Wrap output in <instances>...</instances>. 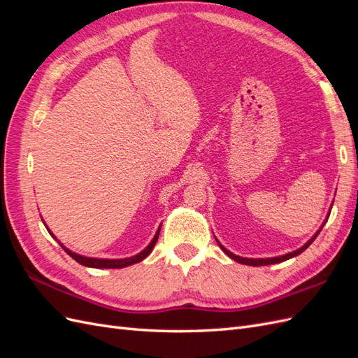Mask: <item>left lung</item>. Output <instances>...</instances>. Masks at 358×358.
Listing matches in <instances>:
<instances>
[{"instance_id": "1", "label": "left lung", "mask_w": 358, "mask_h": 358, "mask_svg": "<svg viewBox=\"0 0 358 358\" xmlns=\"http://www.w3.org/2000/svg\"><path fill=\"white\" fill-rule=\"evenodd\" d=\"M324 225V224H322ZM322 229V227H321ZM321 229L317 231V234L312 237V239L308 242V243H305L303 245L301 248H299L297 251H294V252H289V254H285V255H282V257H273V258H259V259H252V258H243V257H239V255H234L233 252H230L229 249H225L220 242H218V245L221 246V249L222 251L229 255L230 258H233L234 262H237V263H241V264H246V266H267V264H276V263H282V262H285V259H289V258H292V257H296V255H299V254H301L303 251H305V249L317 239V236L320 234V231H321Z\"/></svg>"}]
</instances>
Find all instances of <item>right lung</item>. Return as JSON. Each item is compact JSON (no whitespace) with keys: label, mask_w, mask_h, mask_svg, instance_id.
<instances>
[{"label":"right lung","mask_w":358,"mask_h":358,"mask_svg":"<svg viewBox=\"0 0 358 358\" xmlns=\"http://www.w3.org/2000/svg\"><path fill=\"white\" fill-rule=\"evenodd\" d=\"M52 234V233H50ZM158 234H159V229L155 234V237L152 239V242L149 243V246L145 249V251H142L140 254L131 257V258H124V259H100V258H88V257H83V255H78L71 252L70 249H67L66 246H62V243H59L62 246L64 251H66L73 259H76L79 264L82 266H86V267H94V268H121V267H127V266H131L134 263H138L142 262V259H145L150 251H152L157 241H158ZM53 236V234H52Z\"/></svg>","instance_id":"right-lung-1"}]
</instances>
